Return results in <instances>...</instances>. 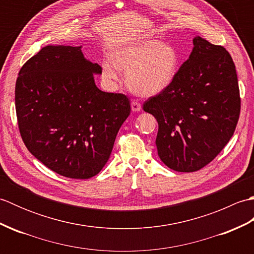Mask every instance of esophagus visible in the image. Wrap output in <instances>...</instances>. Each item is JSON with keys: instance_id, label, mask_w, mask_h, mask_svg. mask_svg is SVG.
<instances>
[{"instance_id": "esophagus-1", "label": "esophagus", "mask_w": 254, "mask_h": 254, "mask_svg": "<svg viewBox=\"0 0 254 254\" xmlns=\"http://www.w3.org/2000/svg\"><path fill=\"white\" fill-rule=\"evenodd\" d=\"M131 109H132L133 112H138L139 110L142 109V106L137 101H132L131 102Z\"/></svg>"}]
</instances>
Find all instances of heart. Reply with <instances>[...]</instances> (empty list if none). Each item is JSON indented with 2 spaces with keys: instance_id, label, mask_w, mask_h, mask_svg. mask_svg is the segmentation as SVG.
<instances>
[{
  "instance_id": "heart-1",
  "label": "heart",
  "mask_w": 254,
  "mask_h": 254,
  "mask_svg": "<svg viewBox=\"0 0 254 254\" xmlns=\"http://www.w3.org/2000/svg\"><path fill=\"white\" fill-rule=\"evenodd\" d=\"M180 66V56L170 42L139 39L121 45L112 55V62L102 64L107 79L117 80L119 71L126 74L132 93L143 97L160 94L174 83Z\"/></svg>"
}]
</instances>
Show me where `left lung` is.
<instances>
[{"mask_svg": "<svg viewBox=\"0 0 254 254\" xmlns=\"http://www.w3.org/2000/svg\"><path fill=\"white\" fill-rule=\"evenodd\" d=\"M193 46L174 83L143 105L158 122L159 158L180 172L199 170L216 157L240 115L238 78L228 51L199 36Z\"/></svg>", "mask_w": 254, "mask_h": 254, "instance_id": "8db88e82", "label": "left lung"}]
</instances>
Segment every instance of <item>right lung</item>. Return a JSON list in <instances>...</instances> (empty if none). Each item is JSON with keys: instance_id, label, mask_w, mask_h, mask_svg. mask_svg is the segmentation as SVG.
<instances>
[{"instance_id": "1", "label": "right lung", "mask_w": 254, "mask_h": 254, "mask_svg": "<svg viewBox=\"0 0 254 254\" xmlns=\"http://www.w3.org/2000/svg\"><path fill=\"white\" fill-rule=\"evenodd\" d=\"M101 66L82 46H47L18 73L15 106L21 138L57 174L88 179L104 168L130 116L128 98L97 87Z\"/></svg>"}]
</instances>
